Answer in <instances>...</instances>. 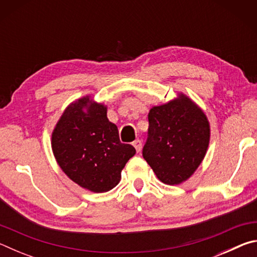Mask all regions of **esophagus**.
<instances>
[{
  "instance_id": "1",
  "label": "esophagus",
  "mask_w": 257,
  "mask_h": 257,
  "mask_svg": "<svg viewBox=\"0 0 257 257\" xmlns=\"http://www.w3.org/2000/svg\"><path fill=\"white\" fill-rule=\"evenodd\" d=\"M133 145H134L135 149H136V151H137V152H141V150H142V145H143L142 141H139V139H136V141H135V142L133 143Z\"/></svg>"
}]
</instances>
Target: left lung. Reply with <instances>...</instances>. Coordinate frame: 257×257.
I'll return each instance as SVG.
<instances>
[{
  "label": "left lung",
  "mask_w": 257,
  "mask_h": 257,
  "mask_svg": "<svg viewBox=\"0 0 257 257\" xmlns=\"http://www.w3.org/2000/svg\"><path fill=\"white\" fill-rule=\"evenodd\" d=\"M143 156L163 184L179 185L202 163L210 143V123L196 103L178 94L149 113Z\"/></svg>",
  "instance_id": "obj_1"
}]
</instances>
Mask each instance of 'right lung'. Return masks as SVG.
Here are the masks:
<instances>
[{
  "instance_id": "obj_1",
  "label": "right lung",
  "mask_w": 257,
  "mask_h": 257,
  "mask_svg": "<svg viewBox=\"0 0 257 257\" xmlns=\"http://www.w3.org/2000/svg\"><path fill=\"white\" fill-rule=\"evenodd\" d=\"M102 103L84 96L64 110L52 133V151L62 171L77 185L105 193L119 184L121 171L136 153L122 144Z\"/></svg>"
}]
</instances>
